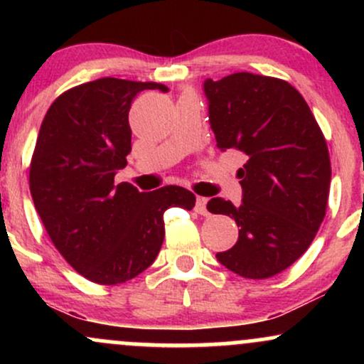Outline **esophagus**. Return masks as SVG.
Wrapping results in <instances>:
<instances>
[{"mask_svg": "<svg viewBox=\"0 0 364 364\" xmlns=\"http://www.w3.org/2000/svg\"><path fill=\"white\" fill-rule=\"evenodd\" d=\"M195 210H196V214H200V215H208V210H207V198H203V196H196Z\"/></svg>", "mask_w": 364, "mask_h": 364, "instance_id": "1", "label": "esophagus"}]
</instances>
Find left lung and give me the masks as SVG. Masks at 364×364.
<instances>
[{
	"label": "left lung",
	"instance_id": "left-lung-1",
	"mask_svg": "<svg viewBox=\"0 0 364 364\" xmlns=\"http://www.w3.org/2000/svg\"><path fill=\"white\" fill-rule=\"evenodd\" d=\"M203 89L217 147L246 156L241 205L220 196L207 203L240 228L236 245L215 257L241 277H274L306 252L327 212V141L303 95L281 78L241 72Z\"/></svg>",
	"mask_w": 364,
	"mask_h": 364
}]
</instances>
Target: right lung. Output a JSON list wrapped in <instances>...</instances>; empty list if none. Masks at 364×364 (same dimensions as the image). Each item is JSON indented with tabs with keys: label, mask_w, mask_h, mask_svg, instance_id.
<instances>
[{
	"label": "right lung",
	"mask_w": 364,
	"mask_h": 364,
	"mask_svg": "<svg viewBox=\"0 0 364 364\" xmlns=\"http://www.w3.org/2000/svg\"><path fill=\"white\" fill-rule=\"evenodd\" d=\"M156 82L99 78L63 92L46 112L32 154L28 186L53 245L90 282L116 286L144 272L164 241V212L191 210L181 186L141 193L116 185L132 152L128 112Z\"/></svg>",
	"instance_id": "1"
}]
</instances>
